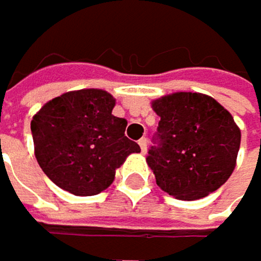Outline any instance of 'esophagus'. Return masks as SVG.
Wrapping results in <instances>:
<instances>
[{"label":"esophagus","mask_w":261,"mask_h":261,"mask_svg":"<svg viewBox=\"0 0 261 261\" xmlns=\"http://www.w3.org/2000/svg\"><path fill=\"white\" fill-rule=\"evenodd\" d=\"M147 138H142V139H139V147H141V150H142V153H145L147 152Z\"/></svg>","instance_id":"esophagus-1"}]
</instances>
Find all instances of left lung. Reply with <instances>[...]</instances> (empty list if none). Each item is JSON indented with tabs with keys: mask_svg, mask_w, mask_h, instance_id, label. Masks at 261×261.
<instances>
[{
	"mask_svg": "<svg viewBox=\"0 0 261 261\" xmlns=\"http://www.w3.org/2000/svg\"><path fill=\"white\" fill-rule=\"evenodd\" d=\"M150 105L161 117L160 145L147 156L156 185L178 200H199L221 188L235 170L241 144L232 114L200 92H174Z\"/></svg>",
	"mask_w": 261,
	"mask_h": 261,
	"instance_id": "8db88e82",
	"label": "left lung"
}]
</instances>
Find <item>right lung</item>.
Returning a JSON list of instances; mask_svg holds the SVG:
<instances>
[{
	"mask_svg": "<svg viewBox=\"0 0 261 261\" xmlns=\"http://www.w3.org/2000/svg\"><path fill=\"white\" fill-rule=\"evenodd\" d=\"M116 98L103 89H80L46 101L31 120L34 155L56 186L75 196H95L111 186L136 142L116 117Z\"/></svg>",
	"mask_w": 261,
	"mask_h": 261,
	"instance_id": "right-lung-1",
	"label": "right lung"
}]
</instances>
